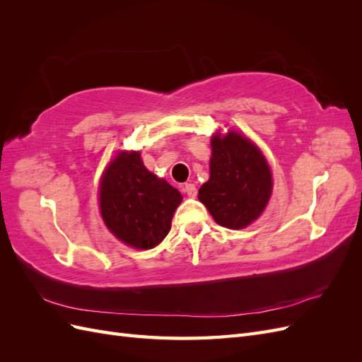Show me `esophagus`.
Here are the masks:
<instances>
[{
  "label": "esophagus",
  "instance_id": "obj_1",
  "mask_svg": "<svg viewBox=\"0 0 362 362\" xmlns=\"http://www.w3.org/2000/svg\"><path fill=\"white\" fill-rule=\"evenodd\" d=\"M184 192H185V194L190 196V198H194L196 193H198V190H196V185L192 182L184 184Z\"/></svg>",
  "mask_w": 362,
  "mask_h": 362
}]
</instances>
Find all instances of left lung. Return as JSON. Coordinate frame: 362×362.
Wrapping results in <instances>:
<instances>
[{
    "label": "left lung",
    "mask_w": 362,
    "mask_h": 362,
    "mask_svg": "<svg viewBox=\"0 0 362 362\" xmlns=\"http://www.w3.org/2000/svg\"><path fill=\"white\" fill-rule=\"evenodd\" d=\"M272 187L267 160L249 139L233 129L213 136L210 180L201 185L198 198L216 223L246 228L264 211Z\"/></svg>",
    "instance_id": "8db88e82"
}]
</instances>
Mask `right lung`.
I'll return each mask as SVG.
<instances>
[{"mask_svg": "<svg viewBox=\"0 0 362 362\" xmlns=\"http://www.w3.org/2000/svg\"><path fill=\"white\" fill-rule=\"evenodd\" d=\"M181 201V193L149 172L136 151H120L100 184L105 226L120 242L136 249H152L163 242Z\"/></svg>", "mask_w": 362, "mask_h": 362, "instance_id": "1", "label": "right lung"}]
</instances>
